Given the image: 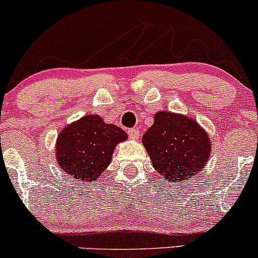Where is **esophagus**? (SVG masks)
<instances>
[{"instance_id": "obj_1", "label": "esophagus", "mask_w": 258, "mask_h": 258, "mask_svg": "<svg viewBox=\"0 0 258 258\" xmlns=\"http://www.w3.org/2000/svg\"><path fill=\"white\" fill-rule=\"evenodd\" d=\"M128 136H130V138L133 139V141H137V139L139 138V131L136 128L128 130Z\"/></svg>"}]
</instances>
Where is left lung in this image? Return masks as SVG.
Returning <instances> with one entry per match:
<instances>
[{
	"label": "left lung",
	"mask_w": 258,
	"mask_h": 258,
	"mask_svg": "<svg viewBox=\"0 0 258 258\" xmlns=\"http://www.w3.org/2000/svg\"><path fill=\"white\" fill-rule=\"evenodd\" d=\"M142 143L166 182L180 183L201 173L211 154V141L198 121L171 111L154 115Z\"/></svg>",
	"instance_id": "1"
}]
</instances>
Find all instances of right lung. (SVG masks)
Instances as JSON below:
<instances>
[{
	"label": "right lung",
	"instance_id": "obj_1",
	"mask_svg": "<svg viewBox=\"0 0 258 258\" xmlns=\"http://www.w3.org/2000/svg\"><path fill=\"white\" fill-rule=\"evenodd\" d=\"M127 139L120 127L106 123L99 115H86L59 132L55 159L63 172L80 182H92L110 165L115 148Z\"/></svg>",
	"mask_w": 258,
	"mask_h": 258
}]
</instances>
